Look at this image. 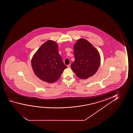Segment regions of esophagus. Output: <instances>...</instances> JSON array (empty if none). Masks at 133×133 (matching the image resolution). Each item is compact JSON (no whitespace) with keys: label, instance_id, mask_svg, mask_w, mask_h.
<instances>
[{"label":"esophagus","instance_id":"obj_1","mask_svg":"<svg viewBox=\"0 0 133 133\" xmlns=\"http://www.w3.org/2000/svg\"><path fill=\"white\" fill-rule=\"evenodd\" d=\"M70 67H71V65H70V64H69V65H68L67 67L68 68H70Z\"/></svg>","mask_w":133,"mask_h":133}]
</instances>
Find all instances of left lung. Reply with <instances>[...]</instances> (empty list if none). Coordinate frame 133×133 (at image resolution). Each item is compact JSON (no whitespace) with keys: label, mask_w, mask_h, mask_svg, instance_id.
<instances>
[{"label":"left lung","mask_w":133,"mask_h":133,"mask_svg":"<svg viewBox=\"0 0 133 133\" xmlns=\"http://www.w3.org/2000/svg\"><path fill=\"white\" fill-rule=\"evenodd\" d=\"M75 62L71 69L77 76L87 79L96 73L100 65L101 58L97 49L84 38H80L74 45Z\"/></svg>","instance_id":"obj_1"}]
</instances>
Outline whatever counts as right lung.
I'll return each mask as SVG.
<instances>
[{
    "instance_id": "add662e5",
    "label": "right lung",
    "mask_w": 133,
    "mask_h": 133,
    "mask_svg": "<svg viewBox=\"0 0 133 133\" xmlns=\"http://www.w3.org/2000/svg\"><path fill=\"white\" fill-rule=\"evenodd\" d=\"M56 42L49 40L43 44L33 56L31 66L38 78L48 83H53L60 78L67 66L58 53Z\"/></svg>"
}]
</instances>
